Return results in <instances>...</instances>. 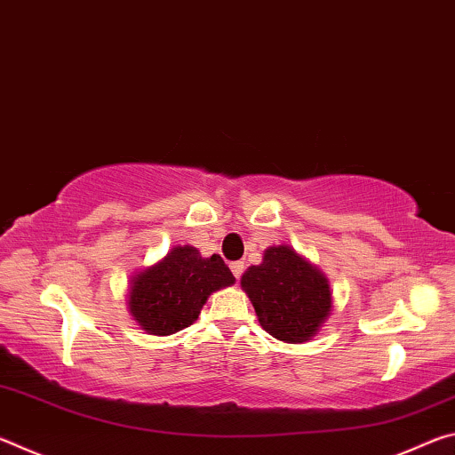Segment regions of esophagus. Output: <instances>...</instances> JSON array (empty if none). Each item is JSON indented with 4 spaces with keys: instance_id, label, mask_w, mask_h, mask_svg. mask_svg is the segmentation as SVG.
<instances>
[{
    "instance_id": "1",
    "label": "esophagus",
    "mask_w": 455,
    "mask_h": 455,
    "mask_svg": "<svg viewBox=\"0 0 455 455\" xmlns=\"http://www.w3.org/2000/svg\"><path fill=\"white\" fill-rule=\"evenodd\" d=\"M230 271H233L235 279H241L243 273H244V263H243V260H235V263H230Z\"/></svg>"
}]
</instances>
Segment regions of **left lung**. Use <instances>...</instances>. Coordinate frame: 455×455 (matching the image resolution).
I'll use <instances>...</instances> for the list:
<instances>
[{"label": "left lung", "instance_id": "left-lung-1", "mask_svg": "<svg viewBox=\"0 0 455 455\" xmlns=\"http://www.w3.org/2000/svg\"><path fill=\"white\" fill-rule=\"evenodd\" d=\"M268 335L284 343L309 341L331 311L327 279L291 246H271L263 263L241 279Z\"/></svg>", "mask_w": 455, "mask_h": 455}]
</instances>
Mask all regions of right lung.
<instances>
[{
	"mask_svg": "<svg viewBox=\"0 0 455 455\" xmlns=\"http://www.w3.org/2000/svg\"><path fill=\"white\" fill-rule=\"evenodd\" d=\"M233 283L219 255L203 259L195 246H174L158 265L136 276L130 313L150 335H172L198 319L212 291Z\"/></svg>",
	"mask_w": 455,
	"mask_h": 455,
	"instance_id": "1",
	"label": "right lung"
}]
</instances>
